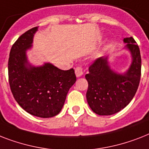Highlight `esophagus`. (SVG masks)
I'll list each match as a JSON object with an SVG mask.
<instances>
[{"mask_svg": "<svg viewBox=\"0 0 149 149\" xmlns=\"http://www.w3.org/2000/svg\"><path fill=\"white\" fill-rule=\"evenodd\" d=\"M75 73L77 77H81L83 74V69L82 66H77V68L75 69Z\"/></svg>", "mask_w": 149, "mask_h": 149, "instance_id": "esophagus-1", "label": "esophagus"}]
</instances>
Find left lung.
Listing matches in <instances>:
<instances>
[{
  "label": "left lung",
  "mask_w": 149,
  "mask_h": 149,
  "mask_svg": "<svg viewBox=\"0 0 149 149\" xmlns=\"http://www.w3.org/2000/svg\"><path fill=\"white\" fill-rule=\"evenodd\" d=\"M131 52L132 62L125 73L118 74L109 66L107 57L96 59L86 75L88 81L86 100L89 107L100 116L119 112L131 102L141 78V59L139 47L133 37L123 40Z\"/></svg>",
  "instance_id": "1"
}]
</instances>
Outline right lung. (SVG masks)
I'll return each mask as SVG.
<instances>
[{"mask_svg":"<svg viewBox=\"0 0 149 149\" xmlns=\"http://www.w3.org/2000/svg\"><path fill=\"white\" fill-rule=\"evenodd\" d=\"M38 26L23 33L13 44L8 60V78L14 99L26 112L41 118L60 113L66 95L77 81L73 69L62 70L51 63L32 66L26 51L32 47Z\"/></svg>","mask_w":149,"mask_h":149,"instance_id":"1","label":"right lung"}]
</instances>
